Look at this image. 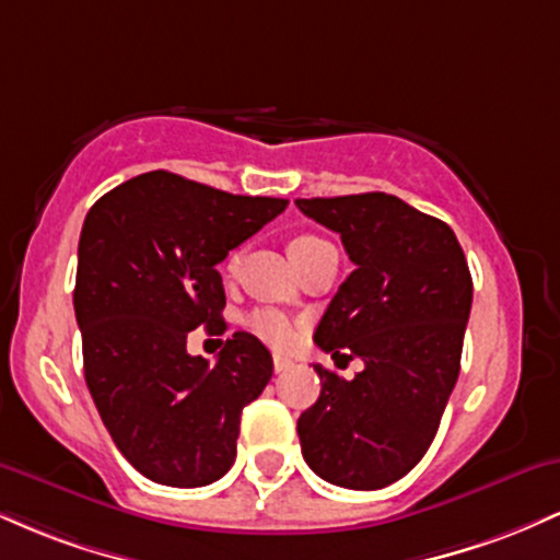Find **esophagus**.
Here are the masks:
<instances>
[{"label":"esophagus","instance_id":"1","mask_svg":"<svg viewBox=\"0 0 560 560\" xmlns=\"http://www.w3.org/2000/svg\"><path fill=\"white\" fill-rule=\"evenodd\" d=\"M292 369V361L287 355H273V371L276 374H284V371Z\"/></svg>","mask_w":560,"mask_h":560}]
</instances>
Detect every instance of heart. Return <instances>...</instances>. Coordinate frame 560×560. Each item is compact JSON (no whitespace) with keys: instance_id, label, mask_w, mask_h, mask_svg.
<instances>
[{"instance_id":"obj_1","label":"heart","mask_w":560,"mask_h":560,"mask_svg":"<svg viewBox=\"0 0 560 560\" xmlns=\"http://www.w3.org/2000/svg\"><path fill=\"white\" fill-rule=\"evenodd\" d=\"M318 244H326V242L316 234H298L292 236V242H289V255L294 258V255L307 253V249L318 247ZM234 260L236 258H231V266H234ZM247 329L258 339H262V342L273 347H287L294 337V324L289 320L287 313L276 311V307H258V311L249 313Z\"/></svg>"}]
</instances>
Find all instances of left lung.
I'll return each mask as SVG.
<instances>
[{"instance_id":"left-lung-1","label":"left lung","mask_w":560,"mask_h":560,"mask_svg":"<svg viewBox=\"0 0 560 560\" xmlns=\"http://www.w3.org/2000/svg\"><path fill=\"white\" fill-rule=\"evenodd\" d=\"M337 231L355 262L326 307L316 345L361 358L352 378L313 365L320 397L298 419L302 458L347 490H382L432 445L460 371L474 284L453 229L400 197L294 199Z\"/></svg>"}]
</instances>
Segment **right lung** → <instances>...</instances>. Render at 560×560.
Here are the masks:
<instances>
[{"instance_id": "obj_1", "label": "right lung", "mask_w": 560, "mask_h": 560, "mask_svg": "<svg viewBox=\"0 0 560 560\" xmlns=\"http://www.w3.org/2000/svg\"><path fill=\"white\" fill-rule=\"evenodd\" d=\"M287 205L150 171L86 213L73 292L83 376L115 447L158 485L205 487L234 464L242 410L271 382L273 358L234 331L208 363L186 337L226 331L215 266Z\"/></svg>"}]
</instances>
